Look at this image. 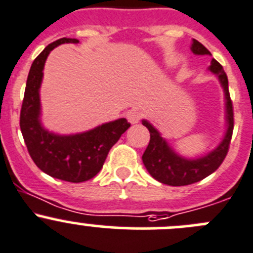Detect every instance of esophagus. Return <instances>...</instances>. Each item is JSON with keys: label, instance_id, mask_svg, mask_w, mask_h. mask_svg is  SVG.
<instances>
[{"label": "esophagus", "instance_id": "1", "mask_svg": "<svg viewBox=\"0 0 253 253\" xmlns=\"http://www.w3.org/2000/svg\"><path fill=\"white\" fill-rule=\"evenodd\" d=\"M126 117H127V120H128V122H131L132 125H134V124H138L139 120H141V117H142V115L139 114L138 111H136V110H132V111L127 112Z\"/></svg>", "mask_w": 253, "mask_h": 253}]
</instances>
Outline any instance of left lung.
Returning <instances> with one entry per match:
<instances>
[{
	"label": "left lung",
	"mask_w": 253,
	"mask_h": 253,
	"mask_svg": "<svg viewBox=\"0 0 253 253\" xmlns=\"http://www.w3.org/2000/svg\"><path fill=\"white\" fill-rule=\"evenodd\" d=\"M192 50L194 54L211 55V53L197 39L193 41ZM210 70L219 77L220 83L224 87L225 99H226L227 132L224 141L215 151L199 159L181 158L178 154L174 153L171 148H169L167 142L159 136L157 129H154V127L149 122L142 121V124L148 128L149 134H151V139L142 156V161L149 174L156 180L167 185H189V184L203 180L208 175L214 173L227 156L232 131H234V107H232V100L229 92V80H227V75L224 72L222 65L214 58L211 59Z\"/></svg>",
	"instance_id": "obj_1"
}]
</instances>
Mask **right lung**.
<instances>
[{
    "instance_id": "1",
    "label": "right lung",
    "mask_w": 253,
    "mask_h": 253,
    "mask_svg": "<svg viewBox=\"0 0 253 253\" xmlns=\"http://www.w3.org/2000/svg\"><path fill=\"white\" fill-rule=\"evenodd\" d=\"M75 38H60L44 48L34 59L27 78L19 126L28 153L41 170L53 178L82 183L94 178L102 168L111 147L131 126L120 119L73 136L49 133L39 122V87L46 56L61 43H78Z\"/></svg>"
}]
</instances>
